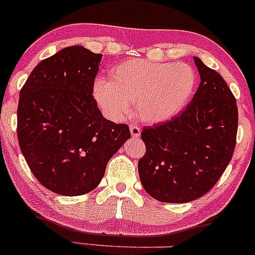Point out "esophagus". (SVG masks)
Wrapping results in <instances>:
<instances>
[{
  "instance_id": "1",
  "label": "esophagus",
  "mask_w": 255,
  "mask_h": 255,
  "mask_svg": "<svg viewBox=\"0 0 255 255\" xmlns=\"http://www.w3.org/2000/svg\"><path fill=\"white\" fill-rule=\"evenodd\" d=\"M129 130H130V135L133 137H139L140 134H141V129H140V128L135 125H131L129 127Z\"/></svg>"
}]
</instances>
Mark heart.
<instances>
[{"label": "heart", "mask_w": 255, "mask_h": 255, "mask_svg": "<svg viewBox=\"0 0 255 255\" xmlns=\"http://www.w3.org/2000/svg\"><path fill=\"white\" fill-rule=\"evenodd\" d=\"M197 85V74L186 63L129 60L113 67L109 81L98 79L93 96L111 121H122L135 107L137 119L157 125L184 109Z\"/></svg>", "instance_id": "heart-1"}]
</instances>
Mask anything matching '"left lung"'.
Returning a JSON list of instances; mask_svg holds the SVG:
<instances>
[{"label":"left lung","mask_w":255,"mask_h":255,"mask_svg":"<svg viewBox=\"0 0 255 255\" xmlns=\"http://www.w3.org/2000/svg\"><path fill=\"white\" fill-rule=\"evenodd\" d=\"M194 58L200 85L192 102L170 121L145 127V156L139 160L142 187L163 203L182 204L215 186L233 157L238 105L224 79Z\"/></svg>","instance_id":"left-lung-1"}]
</instances>
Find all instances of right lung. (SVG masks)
Here are the masks:
<instances>
[{
	"label": "right lung",
	"mask_w": 255,
	"mask_h": 255,
	"mask_svg": "<svg viewBox=\"0 0 255 255\" xmlns=\"http://www.w3.org/2000/svg\"><path fill=\"white\" fill-rule=\"evenodd\" d=\"M102 55L64 48L34 67L17 105L20 150L34 177L67 197L86 194L130 137L127 125L104 119L93 98Z\"/></svg>",
	"instance_id": "1"
}]
</instances>
